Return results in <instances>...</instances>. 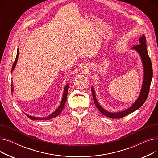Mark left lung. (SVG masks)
<instances>
[{
  "instance_id": "1",
  "label": "left lung",
  "mask_w": 158,
  "mask_h": 158,
  "mask_svg": "<svg viewBox=\"0 0 158 158\" xmlns=\"http://www.w3.org/2000/svg\"><path fill=\"white\" fill-rule=\"evenodd\" d=\"M139 44L135 45L131 48L136 51L138 52L139 55L140 56L141 59H142L143 66V72H144L143 81L142 89H141L140 94L138 98H137V100L135 101V102L132 104L129 108L126 110L125 111L118 112V113H111V112L107 111L100 104H98L96 98L95 90L93 87L92 88V92L94 103L96 107H97V109L100 111V112L102 114L105 115L106 117H110L111 118H123V117H125V116L132 112H134L135 111L139 108V107L145 103V101L147 100L148 92H149V89H150L152 78V74H153L152 66L151 59L148 56V52L147 50L145 36L143 35L142 37H140L139 39Z\"/></svg>"
}]
</instances>
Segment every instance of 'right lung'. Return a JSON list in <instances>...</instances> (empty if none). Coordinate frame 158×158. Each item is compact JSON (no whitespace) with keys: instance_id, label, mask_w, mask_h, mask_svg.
I'll return each instance as SVG.
<instances>
[{"instance_id":"add662e5","label":"right lung","mask_w":158,"mask_h":158,"mask_svg":"<svg viewBox=\"0 0 158 158\" xmlns=\"http://www.w3.org/2000/svg\"><path fill=\"white\" fill-rule=\"evenodd\" d=\"M19 49H17V54H16V59H15V61L12 66V69H11V73H12V72L13 71L14 69L15 68V66L16 64V63H17V61H18V58H19ZM13 82H11V92H13ZM69 85L67 84L66 85L65 88H64V92H63V98H62V101L61 102V104L59 106V107L54 111L53 112L51 115H49L48 117H43V118H40V117H32V116H30L29 114H27L26 113V115L27 116V117L28 118H29L30 119L32 120H50V119H52L56 117H57V116L59 115L61 111L63 110V107L65 105V103H66V98H67V94H68V89H69Z\"/></svg>"}]
</instances>
